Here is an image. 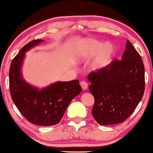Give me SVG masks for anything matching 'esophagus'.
Listing matches in <instances>:
<instances>
[{
  "mask_svg": "<svg viewBox=\"0 0 153 153\" xmlns=\"http://www.w3.org/2000/svg\"><path fill=\"white\" fill-rule=\"evenodd\" d=\"M80 85H81L82 88L83 89V90H86V89L88 88V83L86 82L81 81L80 82Z\"/></svg>",
  "mask_w": 153,
  "mask_h": 153,
  "instance_id": "esophagus-1",
  "label": "esophagus"
}]
</instances>
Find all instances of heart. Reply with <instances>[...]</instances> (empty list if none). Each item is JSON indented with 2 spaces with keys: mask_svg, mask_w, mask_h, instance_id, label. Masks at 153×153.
Segmentation results:
<instances>
[{
  "mask_svg": "<svg viewBox=\"0 0 153 153\" xmlns=\"http://www.w3.org/2000/svg\"><path fill=\"white\" fill-rule=\"evenodd\" d=\"M75 55L80 61H87L95 57L91 62L93 71L102 70L109 64L114 50L110 43H104L92 38L81 40L75 49Z\"/></svg>",
  "mask_w": 153,
  "mask_h": 153,
  "instance_id": "heart-1",
  "label": "heart"
}]
</instances>
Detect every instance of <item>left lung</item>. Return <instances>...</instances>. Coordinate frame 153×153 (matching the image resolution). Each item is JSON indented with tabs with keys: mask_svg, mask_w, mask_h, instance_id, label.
Wrapping results in <instances>:
<instances>
[{
	"mask_svg": "<svg viewBox=\"0 0 153 153\" xmlns=\"http://www.w3.org/2000/svg\"><path fill=\"white\" fill-rule=\"evenodd\" d=\"M95 99L92 114L101 125L125 121L143 99L145 69L140 54L129 41L122 60L114 59L102 70L88 75Z\"/></svg>",
	"mask_w": 153,
	"mask_h": 153,
	"instance_id": "left-lung-1",
	"label": "left lung"
}]
</instances>
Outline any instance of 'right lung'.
I'll return each mask as SVG.
<instances>
[{
	"label": "right lung",
	"mask_w": 153,
	"mask_h": 153,
	"mask_svg": "<svg viewBox=\"0 0 153 153\" xmlns=\"http://www.w3.org/2000/svg\"><path fill=\"white\" fill-rule=\"evenodd\" d=\"M42 42V39L30 42L13 58L9 70V88L13 103L29 122L52 126L59 122L69 103L80 94L82 88L78 80L57 81L43 88L24 80L22 69L26 52Z\"/></svg>",
	"instance_id": "add662e5"
}]
</instances>
